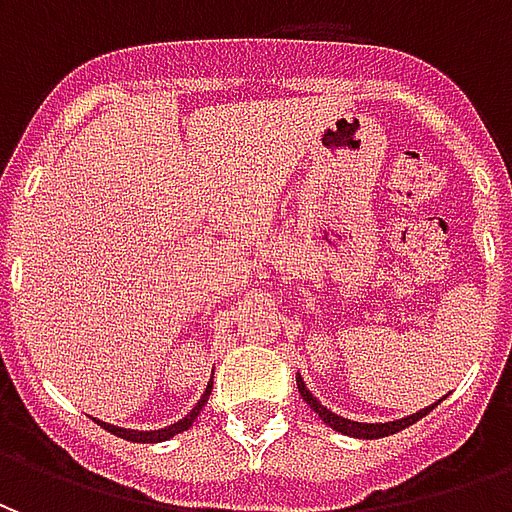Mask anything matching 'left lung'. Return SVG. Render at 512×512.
I'll use <instances>...</instances> for the list:
<instances>
[{
	"label": "left lung",
	"instance_id": "left-lung-1",
	"mask_svg": "<svg viewBox=\"0 0 512 512\" xmlns=\"http://www.w3.org/2000/svg\"><path fill=\"white\" fill-rule=\"evenodd\" d=\"M296 386H299L301 397L307 400V406L318 414V417L329 425L332 430H337V433H343V436H351V439H384V436H392V433H397V430L408 428V425H414L417 419H422L428 411H433V408L439 406V403H433V406L428 408H419L417 414H408V417H400V419H392V422H356V419H345V417H337L334 411H329V408L323 406L318 397L312 395L310 389H307V384H304V378L296 376Z\"/></svg>",
	"mask_w": 512,
	"mask_h": 512
}]
</instances>
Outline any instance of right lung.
<instances>
[{
	"label": "right lung",
	"instance_id": "add662e5",
	"mask_svg": "<svg viewBox=\"0 0 512 512\" xmlns=\"http://www.w3.org/2000/svg\"><path fill=\"white\" fill-rule=\"evenodd\" d=\"M213 389V381L208 386H205V392H202V397L194 403V408H191L186 417H180L178 422H172V425H167V428H158V430H131V428H117V425H109V422H101V419H95L98 425L104 430H109V433H115V436H120V439L126 441H136V444H156V441H167L172 439V436H178V433H183V430L191 428V422L197 419V414L202 411V406L208 403V395H211Z\"/></svg>",
	"mask_w": 512,
	"mask_h": 512
}]
</instances>
